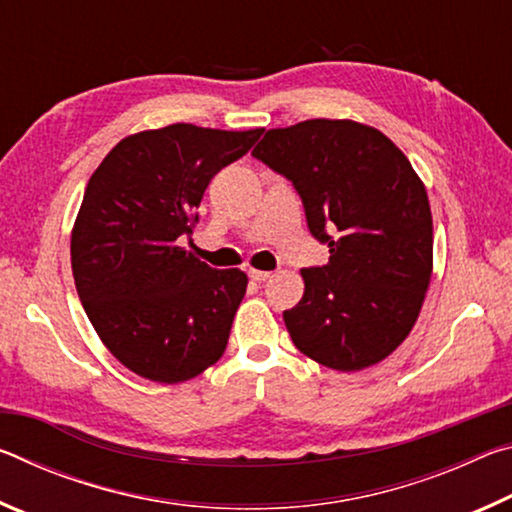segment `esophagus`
Here are the masks:
<instances>
[{
    "mask_svg": "<svg viewBox=\"0 0 512 512\" xmlns=\"http://www.w3.org/2000/svg\"><path fill=\"white\" fill-rule=\"evenodd\" d=\"M248 277L253 282H266L268 277H271V273H268V271H257V268H248Z\"/></svg>",
    "mask_w": 512,
    "mask_h": 512,
    "instance_id": "esophagus-1",
    "label": "esophagus"
}]
</instances>
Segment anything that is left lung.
<instances>
[{"label": "left lung", "instance_id": "1", "mask_svg": "<svg viewBox=\"0 0 512 512\" xmlns=\"http://www.w3.org/2000/svg\"><path fill=\"white\" fill-rule=\"evenodd\" d=\"M253 158L296 189L325 266L302 268L305 296L284 311L296 348L332 370L386 359L415 325L431 280L427 189L377 128L309 119L268 131Z\"/></svg>", "mask_w": 512, "mask_h": 512}]
</instances>
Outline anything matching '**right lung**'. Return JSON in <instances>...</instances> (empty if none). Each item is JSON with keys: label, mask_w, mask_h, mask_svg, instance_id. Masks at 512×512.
Segmentation results:
<instances>
[{"label": "right lung", "mask_w": 512, "mask_h": 512, "mask_svg": "<svg viewBox=\"0 0 512 512\" xmlns=\"http://www.w3.org/2000/svg\"><path fill=\"white\" fill-rule=\"evenodd\" d=\"M257 131L173 124L121 140L92 173L72 232L76 291L101 341L128 370L178 384L221 359L248 277L178 246L210 180Z\"/></svg>", "instance_id": "add662e5"}]
</instances>
